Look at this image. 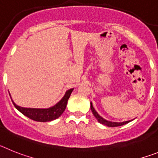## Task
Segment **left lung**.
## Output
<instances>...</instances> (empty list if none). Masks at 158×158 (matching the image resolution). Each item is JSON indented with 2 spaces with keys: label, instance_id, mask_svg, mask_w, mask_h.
<instances>
[{
  "label": "left lung",
  "instance_id": "left-lung-1",
  "mask_svg": "<svg viewBox=\"0 0 158 158\" xmlns=\"http://www.w3.org/2000/svg\"><path fill=\"white\" fill-rule=\"evenodd\" d=\"M90 110H91V111H92L93 114L95 117V118L98 120V122L99 123L102 125H105L106 127H120V126H123V125L127 124V123H129L130 122H131L132 120H129V121H126V122H121V123H117V122H111V121H108L106 120L105 118H103L102 117H101L99 114H98V112L96 111L95 110H94V106H93L92 102H90Z\"/></svg>",
  "mask_w": 158,
  "mask_h": 158
}]
</instances>
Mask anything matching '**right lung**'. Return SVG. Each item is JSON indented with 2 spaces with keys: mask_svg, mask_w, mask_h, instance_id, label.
Wrapping results in <instances>:
<instances>
[{
  "mask_svg": "<svg viewBox=\"0 0 158 158\" xmlns=\"http://www.w3.org/2000/svg\"><path fill=\"white\" fill-rule=\"evenodd\" d=\"M74 88H71L66 91L64 96L61 98L60 102H58L56 105L52 106L49 108H27L22 107L20 106L16 105L13 101V105L18 110L20 113H22L26 117L29 118L30 119H32L36 122H42V123H46V122H51L55 119L58 118L60 115L64 113L67 104H68V98H70L71 92L73 91ZM10 95V94H9ZM12 99V98H11Z\"/></svg>",
  "mask_w": 158,
  "mask_h": 158,
  "instance_id": "add662e5",
  "label": "right lung"
}]
</instances>
